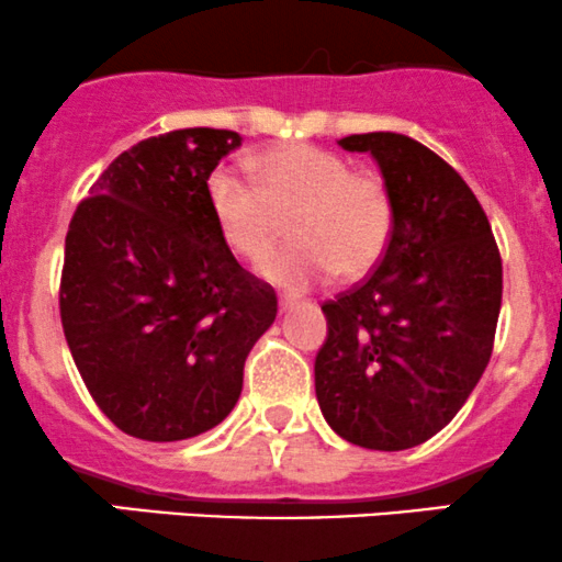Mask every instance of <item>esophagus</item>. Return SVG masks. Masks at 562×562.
<instances>
[{
  "instance_id": "esophagus-1",
  "label": "esophagus",
  "mask_w": 562,
  "mask_h": 562,
  "mask_svg": "<svg viewBox=\"0 0 562 562\" xmlns=\"http://www.w3.org/2000/svg\"><path fill=\"white\" fill-rule=\"evenodd\" d=\"M296 304H299L296 296H280V312L293 310V306H296Z\"/></svg>"
}]
</instances>
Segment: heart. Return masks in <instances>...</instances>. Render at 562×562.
I'll return each mask as SVG.
<instances>
[{
	"instance_id": "obj_1",
	"label": "heart",
	"mask_w": 562,
	"mask_h": 562,
	"mask_svg": "<svg viewBox=\"0 0 562 562\" xmlns=\"http://www.w3.org/2000/svg\"><path fill=\"white\" fill-rule=\"evenodd\" d=\"M247 167L252 182L212 175L206 202L226 245L252 266L274 256L288 223L296 245L266 266L271 282L301 291L330 271L352 280L382 261L395 228L385 177L356 172L317 145L277 147Z\"/></svg>"
}]
</instances>
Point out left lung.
I'll return each instance as SVG.
<instances>
[{
	"label": "left lung",
	"mask_w": 562,
	"mask_h": 562,
	"mask_svg": "<svg viewBox=\"0 0 562 562\" xmlns=\"http://www.w3.org/2000/svg\"><path fill=\"white\" fill-rule=\"evenodd\" d=\"M339 145L380 164L395 228L376 269L323 304L317 404L350 445L409 450L458 415L493 356L501 252L474 191L434 150L393 132Z\"/></svg>",
	"instance_id": "left-lung-1"
}]
</instances>
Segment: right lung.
<instances>
[{
  "mask_svg": "<svg viewBox=\"0 0 562 562\" xmlns=\"http://www.w3.org/2000/svg\"><path fill=\"white\" fill-rule=\"evenodd\" d=\"M241 137L177 128L123 150L75 210L58 310L88 393L123 434L180 441L215 428L277 317L274 288L228 250L206 180Z\"/></svg>",
  "mask_w": 562,
  "mask_h": 562,
  "instance_id": "add662e5",
  "label": "right lung"
}]
</instances>
